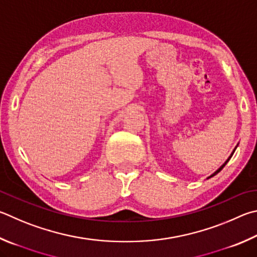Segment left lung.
Segmentation results:
<instances>
[{
	"label": "left lung",
	"instance_id": "1",
	"mask_svg": "<svg viewBox=\"0 0 257 257\" xmlns=\"http://www.w3.org/2000/svg\"><path fill=\"white\" fill-rule=\"evenodd\" d=\"M236 148H237V147H235V149H234V152H232V153H231V155H230L229 157H228V160H227V161H226L225 163H223V164H222V165H221L220 167H219V169H218V170H217L216 172H214V173H213L212 175H210V176L208 177V179H210V177H212V176H214V175H216V174H218V173H219V172H220V171H221V170L223 169V167H225V165L227 164V163H228V162H229V160H230V158H231V156H232V154H234V153H235V151H236Z\"/></svg>",
	"mask_w": 257,
	"mask_h": 257
}]
</instances>
